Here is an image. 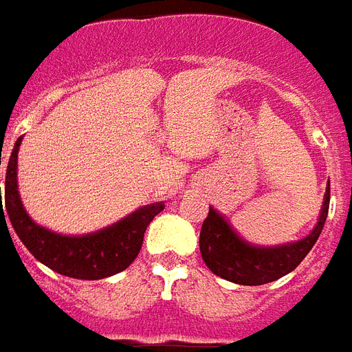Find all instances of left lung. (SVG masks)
I'll return each instance as SVG.
<instances>
[{
  "instance_id": "obj_1",
  "label": "left lung",
  "mask_w": 352,
  "mask_h": 352,
  "mask_svg": "<svg viewBox=\"0 0 352 352\" xmlns=\"http://www.w3.org/2000/svg\"><path fill=\"white\" fill-rule=\"evenodd\" d=\"M330 208V184L324 193L318 221L307 236L280 246H256L239 236L220 212L210 206L201 228L199 246L206 267L229 283L260 286L273 283L300 265L322 233Z\"/></svg>"
}]
</instances>
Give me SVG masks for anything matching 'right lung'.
Returning <instances> with one entry per match:
<instances>
[{
    "label": "right lung",
    "mask_w": 352,
    "mask_h": 352,
    "mask_svg": "<svg viewBox=\"0 0 352 352\" xmlns=\"http://www.w3.org/2000/svg\"><path fill=\"white\" fill-rule=\"evenodd\" d=\"M22 136L11 151L5 174V206L1 204V226H7L9 216L14 233L19 235L32 256L52 271L81 280H98L121 273L136 260L144 243V233L151 220L164 208V203L142 206L113 226L94 231L89 235H60L51 229L37 226L28 216L19 193V148ZM6 212H3V208ZM9 231V228H7Z\"/></svg>",
    "instance_id": "obj_1"
}]
</instances>
